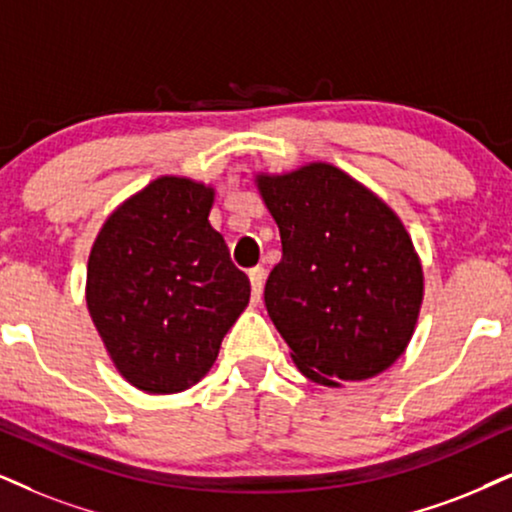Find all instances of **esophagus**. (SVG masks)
I'll use <instances>...</instances> for the list:
<instances>
[{
  "label": "esophagus",
  "instance_id": "obj_1",
  "mask_svg": "<svg viewBox=\"0 0 512 512\" xmlns=\"http://www.w3.org/2000/svg\"><path fill=\"white\" fill-rule=\"evenodd\" d=\"M248 276H250V286H252V297H255V300H260L262 288H264V278H267V271H264V267H252L248 271Z\"/></svg>",
  "mask_w": 512,
  "mask_h": 512
}]
</instances>
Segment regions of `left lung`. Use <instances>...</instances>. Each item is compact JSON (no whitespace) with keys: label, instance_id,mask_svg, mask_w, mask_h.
<instances>
[{"label":"left lung","instance_id":"left-lung-1","mask_svg":"<svg viewBox=\"0 0 512 512\" xmlns=\"http://www.w3.org/2000/svg\"><path fill=\"white\" fill-rule=\"evenodd\" d=\"M255 184L283 248L264 304L293 364L328 387L387 371L423 304V264L401 219L331 163L260 172Z\"/></svg>","mask_w":512,"mask_h":512}]
</instances>
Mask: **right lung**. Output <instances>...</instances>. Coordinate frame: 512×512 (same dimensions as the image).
Masks as SVG:
<instances>
[{"label":"right lung","mask_w":512,"mask_h":512,"mask_svg":"<svg viewBox=\"0 0 512 512\" xmlns=\"http://www.w3.org/2000/svg\"><path fill=\"white\" fill-rule=\"evenodd\" d=\"M212 203V186L165 174L111 212L89 252V316L118 373L146 394L205 378L250 302Z\"/></svg>","instance_id":"right-lung-1"}]
</instances>
